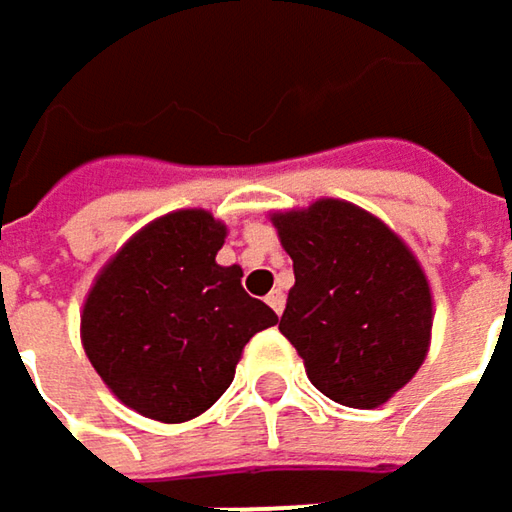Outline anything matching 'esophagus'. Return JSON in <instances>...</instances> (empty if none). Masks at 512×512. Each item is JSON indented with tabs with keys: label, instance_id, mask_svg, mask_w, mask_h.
Returning a JSON list of instances; mask_svg holds the SVG:
<instances>
[{
	"label": "esophagus",
	"instance_id": "esophagus-1",
	"mask_svg": "<svg viewBox=\"0 0 512 512\" xmlns=\"http://www.w3.org/2000/svg\"><path fill=\"white\" fill-rule=\"evenodd\" d=\"M266 304H269V307H272V310H275V313L281 316V310H284L287 299H284V293H281V290H272V293L266 296Z\"/></svg>",
	"mask_w": 512,
	"mask_h": 512
}]
</instances>
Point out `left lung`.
<instances>
[{"instance_id": "8db88e82", "label": "left lung", "mask_w": 512, "mask_h": 512, "mask_svg": "<svg viewBox=\"0 0 512 512\" xmlns=\"http://www.w3.org/2000/svg\"><path fill=\"white\" fill-rule=\"evenodd\" d=\"M296 284L278 331L331 401L372 410L390 401L431 346L434 299L404 240L343 199L272 213Z\"/></svg>"}]
</instances>
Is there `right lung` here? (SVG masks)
Returning <instances> with one entry per match:
<instances>
[{"instance_id": "right-lung-1", "label": "right lung", "mask_w": 512, "mask_h": 512, "mask_svg": "<svg viewBox=\"0 0 512 512\" xmlns=\"http://www.w3.org/2000/svg\"><path fill=\"white\" fill-rule=\"evenodd\" d=\"M225 234L208 210L166 213L102 266L84 299V351L140 416L166 425L202 416L231 387L246 343L278 322L243 290L237 263H216Z\"/></svg>"}]
</instances>
